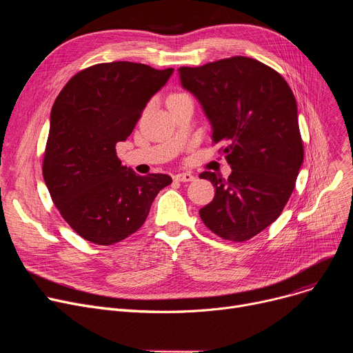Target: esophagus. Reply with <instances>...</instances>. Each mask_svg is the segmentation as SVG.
I'll list each match as a JSON object with an SVG mask.
<instances>
[{
    "mask_svg": "<svg viewBox=\"0 0 353 353\" xmlns=\"http://www.w3.org/2000/svg\"><path fill=\"white\" fill-rule=\"evenodd\" d=\"M173 179H174L176 181L184 183V181H193V180H194V176H193L192 173H177V174L173 176Z\"/></svg>",
    "mask_w": 353,
    "mask_h": 353,
    "instance_id": "34e87169",
    "label": "esophagus"
}]
</instances>
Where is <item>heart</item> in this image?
I'll return each mask as SVG.
<instances>
[{"instance_id":"obj_1","label":"heart","mask_w":353,"mask_h":353,"mask_svg":"<svg viewBox=\"0 0 353 353\" xmlns=\"http://www.w3.org/2000/svg\"><path fill=\"white\" fill-rule=\"evenodd\" d=\"M177 96H181V94H180V92H174V94H170V96H169V97H167V99H172V97H177Z\"/></svg>"}]
</instances>
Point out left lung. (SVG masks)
<instances>
[{
    "label": "left lung",
    "instance_id": "obj_1",
    "mask_svg": "<svg viewBox=\"0 0 353 353\" xmlns=\"http://www.w3.org/2000/svg\"><path fill=\"white\" fill-rule=\"evenodd\" d=\"M179 72L206 111L213 143H226L219 153L232 167L228 179L199 174L216 189L200 219L223 240L246 242L281 216L303 163L293 91L276 70L242 55Z\"/></svg>",
    "mask_w": 353,
    "mask_h": 353
}]
</instances>
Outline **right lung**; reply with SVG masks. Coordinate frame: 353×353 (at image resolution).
I'll return each instance as SVG.
<instances>
[{"label": "right lung", "mask_w": 353, "mask_h": 353, "mask_svg": "<svg viewBox=\"0 0 353 353\" xmlns=\"http://www.w3.org/2000/svg\"><path fill=\"white\" fill-rule=\"evenodd\" d=\"M172 72L128 61L94 64L74 74L52 104L44 181L63 219L91 243L110 246L136 233L157 193L172 184L167 174L139 176L116 153Z\"/></svg>", "instance_id": "right-lung-1"}]
</instances>
